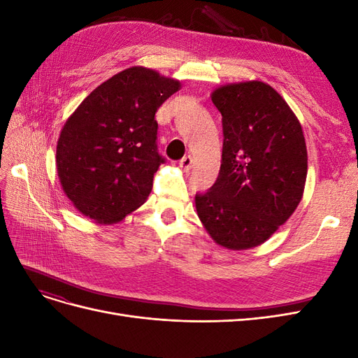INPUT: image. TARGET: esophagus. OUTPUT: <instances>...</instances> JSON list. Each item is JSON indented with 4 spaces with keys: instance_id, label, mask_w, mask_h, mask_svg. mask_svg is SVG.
Listing matches in <instances>:
<instances>
[{
    "instance_id": "esophagus-1",
    "label": "esophagus",
    "mask_w": 358,
    "mask_h": 358,
    "mask_svg": "<svg viewBox=\"0 0 358 358\" xmlns=\"http://www.w3.org/2000/svg\"><path fill=\"white\" fill-rule=\"evenodd\" d=\"M179 166H180V169H183L185 171H189V169H191V166H192V158H191V155H185V157H183V158L179 161Z\"/></svg>"
}]
</instances>
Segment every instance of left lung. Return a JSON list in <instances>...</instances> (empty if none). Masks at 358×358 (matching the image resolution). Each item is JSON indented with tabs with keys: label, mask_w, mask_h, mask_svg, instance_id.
<instances>
[{
	"label": "left lung",
	"mask_w": 358,
	"mask_h": 358,
	"mask_svg": "<svg viewBox=\"0 0 358 358\" xmlns=\"http://www.w3.org/2000/svg\"><path fill=\"white\" fill-rule=\"evenodd\" d=\"M222 116L220 175L196 194L199 218L212 239L229 249L262 245L301 200L308 152L301 125L285 100L263 82L213 91Z\"/></svg>",
	"instance_id": "obj_1"
}]
</instances>
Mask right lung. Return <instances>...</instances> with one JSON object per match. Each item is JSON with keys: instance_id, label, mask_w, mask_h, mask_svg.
Instances as JSON below:
<instances>
[{"instance_id": "right-lung-1", "label": "right lung", "mask_w": 358, "mask_h": 358, "mask_svg": "<svg viewBox=\"0 0 358 358\" xmlns=\"http://www.w3.org/2000/svg\"><path fill=\"white\" fill-rule=\"evenodd\" d=\"M179 88L154 70L131 67L80 103L57 146L58 176L76 209L110 224L146 201L166 162L158 152L155 113Z\"/></svg>"}]
</instances>
